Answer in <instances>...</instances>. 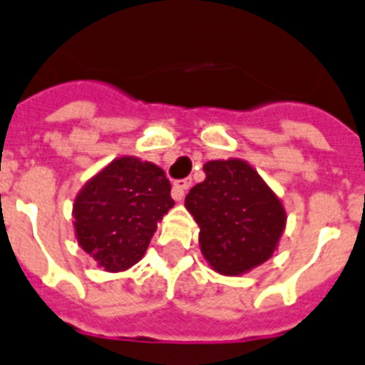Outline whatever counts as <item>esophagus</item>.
<instances>
[{
  "label": "esophagus",
  "mask_w": 365,
  "mask_h": 365,
  "mask_svg": "<svg viewBox=\"0 0 365 365\" xmlns=\"http://www.w3.org/2000/svg\"><path fill=\"white\" fill-rule=\"evenodd\" d=\"M192 185V180L190 178H185V180H178V182L173 183V198L176 200V202H182L183 196H185L187 189Z\"/></svg>",
  "instance_id": "obj_1"
}]
</instances>
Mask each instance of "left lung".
Masks as SVG:
<instances>
[{
	"instance_id": "obj_1",
	"label": "left lung",
	"mask_w": 365,
	"mask_h": 365,
	"mask_svg": "<svg viewBox=\"0 0 365 365\" xmlns=\"http://www.w3.org/2000/svg\"><path fill=\"white\" fill-rule=\"evenodd\" d=\"M205 180L185 196L200 227V250L214 272L240 277L277 250L286 210L277 194L241 158L210 160Z\"/></svg>"
}]
</instances>
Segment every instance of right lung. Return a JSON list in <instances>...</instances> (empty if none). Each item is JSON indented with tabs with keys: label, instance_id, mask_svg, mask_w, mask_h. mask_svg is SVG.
<instances>
[{
	"label": "right lung",
	"instance_id": "add662e5",
	"mask_svg": "<svg viewBox=\"0 0 365 365\" xmlns=\"http://www.w3.org/2000/svg\"><path fill=\"white\" fill-rule=\"evenodd\" d=\"M173 207L171 183L158 165L118 156L75 196V237L98 268L125 272L144 257L158 223Z\"/></svg>",
	"mask_w": 365,
	"mask_h": 365
}]
</instances>
